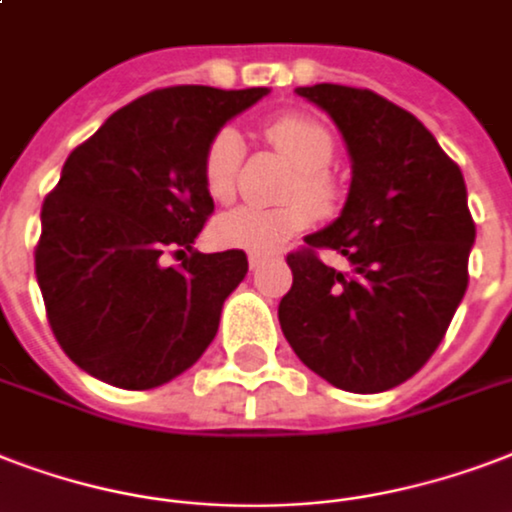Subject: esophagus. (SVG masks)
Returning <instances> with one entry per match:
<instances>
[{
	"label": "esophagus",
	"instance_id": "esophagus-1",
	"mask_svg": "<svg viewBox=\"0 0 512 512\" xmlns=\"http://www.w3.org/2000/svg\"><path fill=\"white\" fill-rule=\"evenodd\" d=\"M249 268H252V271H255V268H260V265L265 263V260H268V257L265 255H260V252H249Z\"/></svg>",
	"mask_w": 512,
	"mask_h": 512
}]
</instances>
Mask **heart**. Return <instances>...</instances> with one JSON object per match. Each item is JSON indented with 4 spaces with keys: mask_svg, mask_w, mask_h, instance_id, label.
Listing matches in <instances>:
<instances>
[{
    "mask_svg": "<svg viewBox=\"0 0 512 512\" xmlns=\"http://www.w3.org/2000/svg\"><path fill=\"white\" fill-rule=\"evenodd\" d=\"M268 142L290 158L295 169H300V177L292 187V204L276 206V209H257V206H241L233 212L222 214L214 222L212 236L220 247L247 249V252H271L279 249L284 241L298 236L306 230L319 209H330L335 201L333 179L327 177V169L335 158L333 134L327 131L317 117L303 115V112H287L276 117L265 128ZM241 158H244V142L239 131L222 128L214 136L204 152V187L214 204H230L236 195V179H239ZM308 197L310 205L302 198Z\"/></svg>",
    "mask_w": 512,
    "mask_h": 512,
    "instance_id": "obj_1",
    "label": "heart"
}]
</instances>
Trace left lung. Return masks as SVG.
<instances>
[{"mask_svg": "<svg viewBox=\"0 0 512 512\" xmlns=\"http://www.w3.org/2000/svg\"><path fill=\"white\" fill-rule=\"evenodd\" d=\"M325 109L351 155L338 220L287 255L279 325L300 362L346 392H386L432 357L467 290L475 222L459 166L421 120L368 88H295ZM347 257L335 272L316 257Z\"/></svg>", "mask_w": 512, "mask_h": 512, "instance_id": "left-lung-1", "label": "left lung"}]
</instances>
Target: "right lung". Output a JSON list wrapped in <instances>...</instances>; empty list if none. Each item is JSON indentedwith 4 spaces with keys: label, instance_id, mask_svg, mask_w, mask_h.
Masks as SVG:
<instances>
[{
    "label": "right lung",
    "instance_id": "add662e5",
    "mask_svg": "<svg viewBox=\"0 0 512 512\" xmlns=\"http://www.w3.org/2000/svg\"><path fill=\"white\" fill-rule=\"evenodd\" d=\"M265 93L152 91L66 158L42 204L34 268L53 335L77 368L120 389H152L214 341L249 263L241 249L193 252L214 212L201 166L220 128ZM166 248L191 255L166 269Z\"/></svg>",
    "mask_w": 512,
    "mask_h": 512
}]
</instances>
